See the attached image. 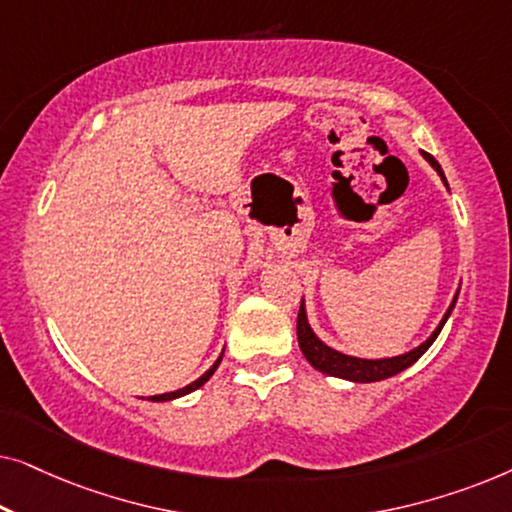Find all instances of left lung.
Returning <instances> with one entry per match:
<instances>
[{
    "label": "left lung",
    "mask_w": 512,
    "mask_h": 512,
    "mask_svg": "<svg viewBox=\"0 0 512 512\" xmlns=\"http://www.w3.org/2000/svg\"><path fill=\"white\" fill-rule=\"evenodd\" d=\"M424 158L429 160V163L436 167V172L443 177L445 181V174L440 170L438 160L431 156V153L424 151ZM447 184V181H445ZM459 296V293H457ZM457 296H454L450 310L445 312L443 321H440V326L436 331L431 333V338L422 342L417 349H412L408 354H401V356H394V359H377V361H368V359H356V356H347V354H340L335 352V349L326 347L324 342H321L317 335L312 333L310 324H307V317H305V307L300 303V312H298V326H296V333H298V345H300V352L305 354V359L312 363L314 368L321 370V373L326 375H333V377H342V380H352V382H380V380H387V377H394L401 373V370L410 368L412 363H415L419 356H422L426 349L433 345V340L438 338L440 328L445 326L447 317H450L452 310H454V303H457Z\"/></svg>",
    "instance_id": "8db88e82"
}]
</instances>
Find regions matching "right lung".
<instances>
[{"label": "right lung", "mask_w": 512, "mask_h": 512, "mask_svg": "<svg viewBox=\"0 0 512 512\" xmlns=\"http://www.w3.org/2000/svg\"><path fill=\"white\" fill-rule=\"evenodd\" d=\"M221 356H223V354H221ZM221 356H219V361H216V363H214V366H212V368H209V370H207V373L200 377V380H195L193 384H188V387H184V389L170 391V394H160V396H151V401H172V398H179V396H184V394H191V391H195V389H198V387H202V384H205V382L209 380V377H212V375H214V370H216V368H219V363H221Z\"/></svg>", "instance_id": "obj_1"}]
</instances>
